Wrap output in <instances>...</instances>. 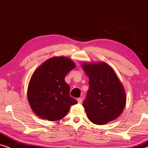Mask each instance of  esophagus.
<instances>
[{
    "mask_svg": "<svg viewBox=\"0 0 148 148\" xmlns=\"http://www.w3.org/2000/svg\"><path fill=\"white\" fill-rule=\"evenodd\" d=\"M82 98H77V102H78V103L79 104H82Z\"/></svg>",
    "mask_w": 148,
    "mask_h": 148,
    "instance_id": "obj_1",
    "label": "esophagus"
}]
</instances>
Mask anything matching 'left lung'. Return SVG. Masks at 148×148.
I'll use <instances>...</instances> for the list:
<instances>
[{"mask_svg": "<svg viewBox=\"0 0 148 148\" xmlns=\"http://www.w3.org/2000/svg\"><path fill=\"white\" fill-rule=\"evenodd\" d=\"M89 77V90L83 106L91 122L105 125L120 116L126 104L123 85L105 62L83 64Z\"/></svg>", "mask_w": 148, "mask_h": 148, "instance_id": "1", "label": "left lung"}]
</instances>
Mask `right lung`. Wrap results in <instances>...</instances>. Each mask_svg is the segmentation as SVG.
<instances>
[{
    "instance_id": "obj_1",
    "label": "right lung",
    "mask_w": 148,
    "mask_h": 148,
    "mask_svg": "<svg viewBox=\"0 0 148 148\" xmlns=\"http://www.w3.org/2000/svg\"><path fill=\"white\" fill-rule=\"evenodd\" d=\"M75 67L66 57H52L35 71L30 79L27 99L34 112L40 118L56 121L66 116L70 107L77 103L69 95L66 75Z\"/></svg>"
}]
</instances>
